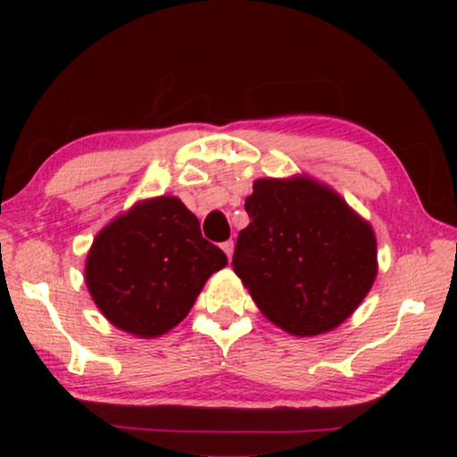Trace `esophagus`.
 I'll use <instances>...</instances> for the list:
<instances>
[{
  "mask_svg": "<svg viewBox=\"0 0 457 457\" xmlns=\"http://www.w3.org/2000/svg\"><path fill=\"white\" fill-rule=\"evenodd\" d=\"M233 249H235V243L233 241H224L222 243V252L227 253L228 260H230V255H233Z\"/></svg>",
  "mask_w": 457,
  "mask_h": 457,
  "instance_id": "obj_1",
  "label": "esophagus"
}]
</instances>
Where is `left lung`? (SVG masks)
Instances as JSON below:
<instances>
[{"label": "left lung", "instance_id": "obj_1", "mask_svg": "<svg viewBox=\"0 0 457 457\" xmlns=\"http://www.w3.org/2000/svg\"><path fill=\"white\" fill-rule=\"evenodd\" d=\"M233 268L272 324L330 333L364 302L378 272L372 224L308 174L253 180Z\"/></svg>", "mask_w": 457, "mask_h": 457}]
</instances>
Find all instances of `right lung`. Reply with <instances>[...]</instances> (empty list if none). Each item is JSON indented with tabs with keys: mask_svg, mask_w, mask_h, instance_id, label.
Instances as JSON below:
<instances>
[{
	"mask_svg": "<svg viewBox=\"0 0 457 457\" xmlns=\"http://www.w3.org/2000/svg\"><path fill=\"white\" fill-rule=\"evenodd\" d=\"M199 220L174 195L137 202L99 230L85 260V283L105 320L154 339L172 330L205 280L227 266Z\"/></svg>",
	"mask_w": 457,
	"mask_h": 457,
	"instance_id": "add662e5",
	"label": "right lung"
}]
</instances>
